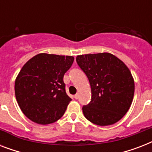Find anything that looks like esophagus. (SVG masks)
<instances>
[{
    "mask_svg": "<svg viewBox=\"0 0 152 152\" xmlns=\"http://www.w3.org/2000/svg\"><path fill=\"white\" fill-rule=\"evenodd\" d=\"M79 96H80V95H79V93H76V95H74V98H75L76 99H79Z\"/></svg>",
    "mask_w": 152,
    "mask_h": 152,
    "instance_id": "34e87169",
    "label": "esophagus"
}]
</instances>
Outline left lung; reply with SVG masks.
Listing matches in <instances>:
<instances>
[{
    "label": "left lung",
    "instance_id": "8db88e82",
    "mask_svg": "<svg viewBox=\"0 0 152 152\" xmlns=\"http://www.w3.org/2000/svg\"><path fill=\"white\" fill-rule=\"evenodd\" d=\"M76 62L88 76L91 101L83 106V115L93 124H115L129 110L135 83L126 64L110 53L78 55Z\"/></svg>",
    "mask_w": 152,
    "mask_h": 152
}]
</instances>
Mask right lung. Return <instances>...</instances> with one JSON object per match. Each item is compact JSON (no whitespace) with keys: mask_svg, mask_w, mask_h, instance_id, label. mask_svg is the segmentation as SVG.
<instances>
[{"mask_svg":"<svg viewBox=\"0 0 152 152\" xmlns=\"http://www.w3.org/2000/svg\"><path fill=\"white\" fill-rule=\"evenodd\" d=\"M72 56L39 53L26 62L16 76L15 95L26 117L39 125L61 118L71 98L63 78L73 63Z\"/></svg>","mask_w":152,"mask_h":152,"instance_id":"right-lung-1","label":"right lung"}]
</instances>
